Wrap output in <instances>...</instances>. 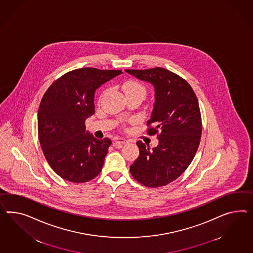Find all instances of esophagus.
<instances>
[{
    "label": "esophagus",
    "instance_id": "esophagus-1",
    "mask_svg": "<svg viewBox=\"0 0 253 253\" xmlns=\"http://www.w3.org/2000/svg\"><path fill=\"white\" fill-rule=\"evenodd\" d=\"M128 143V140L124 139V138H120V137H116L113 141V145L116 147V148H121L123 147V144H127Z\"/></svg>",
    "mask_w": 253,
    "mask_h": 253
}]
</instances>
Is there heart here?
Segmentation results:
<instances>
[{
  "mask_svg": "<svg viewBox=\"0 0 253 253\" xmlns=\"http://www.w3.org/2000/svg\"><path fill=\"white\" fill-rule=\"evenodd\" d=\"M122 88L126 96L130 94H135V93L142 94L144 96L145 95V87L141 83L135 80H129L124 83L122 85Z\"/></svg>",
  "mask_w": 253,
  "mask_h": 253,
  "instance_id": "1",
  "label": "heart"
}]
</instances>
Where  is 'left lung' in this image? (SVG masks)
Segmentation results:
<instances>
[{
	"instance_id": "obj_1",
	"label": "left lung",
	"mask_w": 253,
	"mask_h": 253,
	"mask_svg": "<svg viewBox=\"0 0 253 253\" xmlns=\"http://www.w3.org/2000/svg\"><path fill=\"white\" fill-rule=\"evenodd\" d=\"M125 72L154 85L156 99L147 133L158 139L153 149L137 142L140 155L130 165V174L146 187H162L177 179L197 152L202 134L198 99L189 83L167 69Z\"/></svg>"
}]
</instances>
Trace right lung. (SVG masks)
<instances>
[{"mask_svg": "<svg viewBox=\"0 0 253 253\" xmlns=\"http://www.w3.org/2000/svg\"><path fill=\"white\" fill-rule=\"evenodd\" d=\"M121 70L76 69L58 78L41 99L38 130L48 165L61 178L86 182L100 173L111 141L85 131V120L95 113V92Z\"/></svg>", "mask_w": 253, "mask_h": 253, "instance_id": "right-lung-1", "label": "right lung"}]
</instances>
